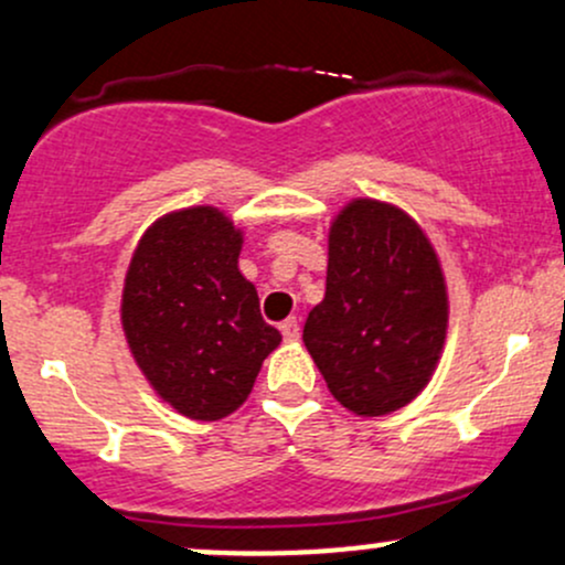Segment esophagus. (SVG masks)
<instances>
[{
    "label": "esophagus",
    "instance_id": "34e87169",
    "mask_svg": "<svg viewBox=\"0 0 565 565\" xmlns=\"http://www.w3.org/2000/svg\"><path fill=\"white\" fill-rule=\"evenodd\" d=\"M281 334H284V340L300 338V321H297L295 316H289L287 321H281Z\"/></svg>",
    "mask_w": 565,
    "mask_h": 565
}]
</instances>
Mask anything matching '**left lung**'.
Listing matches in <instances>:
<instances>
[{
    "label": "left lung",
    "instance_id": "obj_1",
    "mask_svg": "<svg viewBox=\"0 0 565 565\" xmlns=\"http://www.w3.org/2000/svg\"><path fill=\"white\" fill-rule=\"evenodd\" d=\"M448 332L434 246L392 203L356 198L330 227L324 300L302 340L334 399L373 418L424 392Z\"/></svg>",
    "mask_w": 565,
    "mask_h": 565
}]
</instances>
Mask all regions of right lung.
<instances>
[{
    "instance_id": "add662e5",
    "label": "right lung",
    "mask_w": 565,
    "mask_h": 565,
    "mask_svg": "<svg viewBox=\"0 0 565 565\" xmlns=\"http://www.w3.org/2000/svg\"><path fill=\"white\" fill-rule=\"evenodd\" d=\"M244 235L214 206L160 216L136 246L120 319L147 381L177 413L220 420L249 396L281 332L238 270Z\"/></svg>"
}]
</instances>
